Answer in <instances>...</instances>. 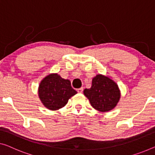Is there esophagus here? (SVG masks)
Listing matches in <instances>:
<instances>
[{
    "mask_svg": "<svg viewBox=\"0 0 155 155\" xmlns=\"http://www.w3.org/2000/svg\"><path fill=\"white\" fill-rule=\"evenodd\" d=\"M83 91H84V89H83V87H80V88L77 89V92H78V93H82Z\"/></svg>",
    "mask_w": 155,
    "mask_h": 155,
    "instance_id": "esophagus-1",
    "label": "esophagus"
}]
</instances>
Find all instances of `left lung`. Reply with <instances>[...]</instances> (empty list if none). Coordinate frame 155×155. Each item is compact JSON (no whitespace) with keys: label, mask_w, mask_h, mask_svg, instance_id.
Instances as JSON below:
<instances>
[{"label":"left lung","mask_w":155,"mask_h":155,"mask_svg":"<svg viewBox=\"0 0 155 155\" xmlns=\"http://www.w3.org/2000/svg\"><path fill=\"white\" fill-rule=\"evenodd\" d=\"M84 93L92 107L101 112L113 109L120 97L117 85L110 78L100 74L93 78L91 87L85 88Z\"/></svg>","instance_id":"obj_1"}]
</instances>
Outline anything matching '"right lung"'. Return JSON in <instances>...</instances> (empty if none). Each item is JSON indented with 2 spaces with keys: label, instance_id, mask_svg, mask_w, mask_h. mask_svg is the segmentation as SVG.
I'll list each match as a JSON object with an SVG mask.
<instances>
[{
  "label": "right lung",
  "instance_id": "right-lung-1",
  "mask_svg": "<svg viewBox=\"0 0 155 155\" xmlns=\"http://www.w3.org/2000/svg\"><path fill=\"white\" fill-rule=\"evenodd\" d=\"M39 97L45 107L55 110L64 107L71 97L77 92L72 88L71 82L57 74L48 75L40 83Z\"/></svg>",
  "mask_w": 155,
  "mask_h": 155
}]
</instances>
